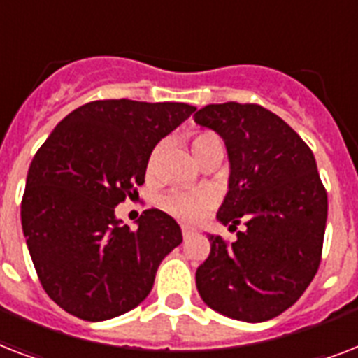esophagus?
Wrapping results in <instances>:
<instances>
[{
	"mask_svg": "<svg viewBox=\"0 0 358 358\" xmlns=\"http://www.w3.org/2000/svg\"><path fill=\"white\" fill-rule=\"evenodd\" d=\"M196 232H199V230H196L195 227H187V224H184V227H182V236H184V239L191 238V236H195Z\"/></svg>",
	"mask_w": 358,
	"mask_h": 358,
	"instance_id": "34e87169",
	"label": "esophagus"
}]
</instances>
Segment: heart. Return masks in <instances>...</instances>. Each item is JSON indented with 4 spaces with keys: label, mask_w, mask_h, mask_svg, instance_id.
<instances>
[{
    "label": "heart",
    "mask_w": 358,
    "mask_h": 358,
    "mask_svg": "<svg viewBox=\"0 0 358 358\" xmlns=\"http://www.w3.org/2000/svg\"><path fill=\"white\" fill-rule=\"evenodd\" d=\"M215 146L223 148V143L217 135L210 134V131H201L191 141V150H193L195 159H199L204 152L215 148ZM157 154H159V148L152 152L150 159H148V171L156 169ZM215 201L217 199L212 191H174L163 199V208H165V212L180 219V221L196 223V221L206 217L208 212L215 206Z\"/></svg>",
    "instance_id": "b5f03b06"
}]
</instances>
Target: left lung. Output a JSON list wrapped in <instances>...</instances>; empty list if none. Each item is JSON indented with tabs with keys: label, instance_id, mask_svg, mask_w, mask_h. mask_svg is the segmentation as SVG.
I'll use <instances>...</instances> for the list:
<instances>
[{
	"label": "left lung",
	"instance_id": "8db88e82",
	"mask_svg": "<svg viewBox=\"0 0 358 358\" xmlns=\"http://www.w3.org/2000/svg\"><path fill=\"white\" fill-rule=\"evenodd\" d=\"M224 141L229 191L217 221L236 230L227 245L210 234V256L195 273L212 310L239 322H267L299 299L322 260L327 193L314 154L271 111L256 103H210L193 115Z\"/></svg>",
	"mask_w": 358,
	"mask_h": 358
}]
</instances>
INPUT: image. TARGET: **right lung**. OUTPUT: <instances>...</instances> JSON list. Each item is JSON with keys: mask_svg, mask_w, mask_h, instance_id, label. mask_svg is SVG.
I'll return each mask as SVG.
<instances>
[{"mask_svg": "<svg viewBox=\"0 0 358 358\" xmlns=\"http://www.w3.org/2000/svg\"><path fill=\"white\" fill-rule=\"evenodd\" d=\"M195 109L98 100L66 115L38 148L22 199V230L42 288L63 310L103 322L150 294L182 230L154 208L129 230L115 206L145 184L154 146Z\"/></svg>", "mask_w": 358, "mask_h": 358, "instance_id": "1", "label": "right lung"}]
</instances>
